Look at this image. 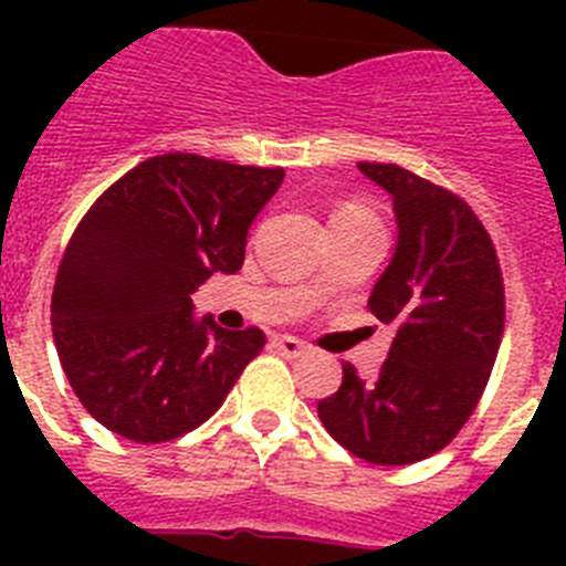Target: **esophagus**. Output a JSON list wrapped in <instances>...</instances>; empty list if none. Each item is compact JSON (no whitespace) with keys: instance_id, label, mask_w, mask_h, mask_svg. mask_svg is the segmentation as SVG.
Returning a JSON list of instances; mask_svg holds the SVG:
<instances>
[{"instance_id":"obj_1","label":"esophagus","mask_w":566,"mask_h":566,"mask_svg":"<svg viewBox=\"0 0 566 566\" xmlns=\"http://www.w3.org/2000/svg\"><path fill=\"white\" fill-rule=\"evenodd\" d=\"M272 345L283 354V357H300V354H306V343H300L297 337H289V334H277V337H272Z\"/></svg>"}]
</instances>
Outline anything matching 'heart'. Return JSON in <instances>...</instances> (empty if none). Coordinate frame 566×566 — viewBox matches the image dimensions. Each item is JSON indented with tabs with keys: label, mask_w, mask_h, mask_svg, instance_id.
Returning a JSON list of instances; mask_svg holds the SVG:
<instances>
[{
	"label": "heart",
	"mask_w": 566,
	"mask_h": 566,
	"mask_svg": "<svg viewBox=\"0 0 566 566\" xmlns=\"http://www.w3.org/2000/svg\"><path fill=\"white\" fill-rule=\"evenodd\" d=\"M332 223H377V218L371 214V209H365L363 203L348 201L343 207H337V212L332 214Z\"/></svg>",
	"instance_id": "heart-1"
}]
</instances>
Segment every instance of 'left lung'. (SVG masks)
Here are the masks:
<instances>
[{
  "label": "left lung",
  "instance_id": "obj_1",
  "mask_svg": "<svg viewBox=\"0 0 566 566\" xmlns=\"http://www.w3.org/2000/svg\"><path fill=\"white\" fill-rule=\"evenodd\" d=\"M391 195L397 249L368 308L394 343L374 379L343 363L317 413L345 451L371 464H413L451 442L476 411L504 334L496 249L451 189L397 164H357Z\"/></svg>",
  "mask_w": 566,
  "mask_h": 566
}]
</instances>
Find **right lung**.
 Masks as SVG:
<instances>
[{
    "label": "right lung",
    "mask_w": 566,
    "mask_h": 566,
    "mask_svg": "<svg viewBox=\"0 0 566 566\" xmlns=\"http://www.w3.org/2000/svg\"><path fill=\"white\" fill-rule=\"evenodd\" d=\"M283 167L192 153L147 158L98 198L70 238L53 286V339L78 402L142 444L195 431L266 345L192 317L195 289L243 266L247 234Z\"/></svg>",
    "instance_id": "right-lung-1"
}]
</instances>
